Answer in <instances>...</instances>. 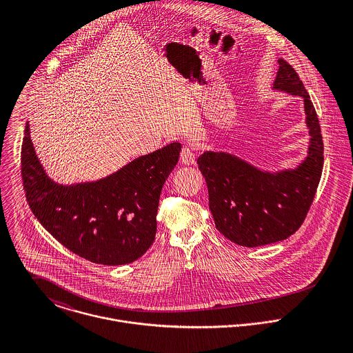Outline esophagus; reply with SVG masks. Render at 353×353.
<instances>
[{
	"instance_id": "34e87169",
	"label": "esophagus",
	"mask_w": 353,
	"mask_h": 353,
	"mask_svg": "<svg viewBox=\"0 0 353 353\" xmlns=\"http://www.w3.org/2000/svg\"><path fill=\"white\" fill-rule=\"evenodd\" d=\"M196 161V153L190 147H183L181 151V163L185 165H190Z\"/></svg>"
}]
</instances>
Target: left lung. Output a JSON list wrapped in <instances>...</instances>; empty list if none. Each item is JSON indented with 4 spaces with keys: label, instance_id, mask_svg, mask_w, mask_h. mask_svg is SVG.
<instances>
[{
    "label": "left lung",
    "instance_id": "8db88e82",
    "mask_svg": "<svg viewBox=\"0 0 353 353\" xmlns=\"http://www.w3.org/2000/svg\"><path fill=\"white\" fill-rule=\"evenodd\" d=\"M273 90L303 99L310 141L307 156L298 167L272 172L223 151H205L197 159L216 228L245 248L276 243L299 230L323 167V143L315 108L298 73L284 59H279Z\"/></svg>",
    "mask_w": 353,
    "mask_h": 353
}]
</instances>
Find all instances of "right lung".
Here are the masks:
<instances>
[{"mask_svg":"<svg viewBox=\"0 0 353 353\" xmlns=\"http://www.w3.org/2000/svg\"><path fill=\"white\" fill-rule=\"evenodd\" d=\"M181 148L171 143L99 181L59 185L41 164L27 122L21 145L26 197L39 223L68 250L94 263H130L154 241L160 193Z\"/></svg>","mask_w":353,"mask_h":353,"instance_id":"add662e5","label":"right lung"}]
</instances>
